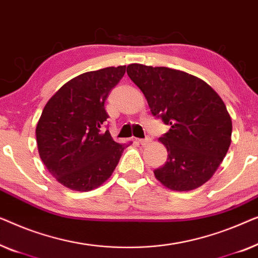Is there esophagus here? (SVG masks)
Returning a JSON list of instances; mask_svg holds the SVG:
<instances>
[{"instance_id": "34e87169", "label": "esophagus", "mask_w": 258, "mask_h": 258, "mask_svg": "<svg viewBox=\"0 0 258 258\" xmlns=\"http://www.w3.org/2000/svg\"><path fill=\"white\" fill-rule=\"evenodd\" d=\"M138 143H139L141 146H146L147 144L151 143V138H146V139H139L138 140Z\"/></svg>"}]
</instances>
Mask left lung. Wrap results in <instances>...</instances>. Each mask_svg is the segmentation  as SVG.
<instances>
[{"instance_id":"1","label":"left lung","mask_w":258,"mask_h":258,"mask_svg":"<svg viewBox=\"0 0 258 258\" xmlns=\"http://www.w3.org/2000/svg\"><path fill=\"white\" fill-rule=\"evenodd\" d=\"M126 71L152 114L170 126L159 138L168 157L154 170L155 177L170 190L197 189L214 175L229 150L233 124L223 100L187 72L143 64H130Z\"/></svg>"}]
</instances>
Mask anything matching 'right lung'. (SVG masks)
<instances>
[{"mask_svg":"<svg viewBox=\"0 0 258 258\" xmlns=\"http://www.w3.org/2000/svg\"><path fill=\"white\" fill-rule=\"evenodd\" d=\"M110 67L72 78L50 98L36 127L38 153L46 169L76 191L98 188L112 175L127 144L100 132L108 114L105 100L125 75Z\"/></svg>","mask_w":258,"mask_h":258,"instance_id":"1","label":"right lung"}]
</instances>
